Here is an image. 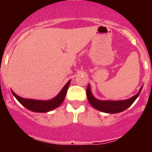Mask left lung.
I'll use <instances>...</instances> for the list:
<instances>
[{"label":"left lung","instance_id":"left-lung-1","mask_svg":"<svg viewBox=\"0 0 152 152\" xmlns=\"http://www.w3.org/2000/svg\"><path fill=\"white\" fill-rule=\"evenodd\" d=\"M143 87L140 88L139 92L137 95L132 96L130 99L125 100H117V101H112V100H99L93 95L91 90L90 84H88L87 88V96H88V102L95 109L107 113H117L122 112L128 109L132 105L134 101L137 99L139 96L140 93Z\"/></svg>","mask_w":152,"mask_h":152}]
</instances>
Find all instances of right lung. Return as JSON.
Masks as SVG:
<instances>
[{"label":"right lung","instance_id":"add662e5","mask_svg":"<svg viewBox=\"0 0 152 152\" xmlns=\"http://www.w3.org/2000/svg\"><path fill=\"white\" fill-rule=\"evenodd\" d=\"M70 81H68V83L64 86L61 91L58 93V95L56 97L53 98L49 100H37V99H24L17 95L12 90V93L15 96V98L25 108L33 112L37 113H47L49 111H51L54 109L57 108L64 100L65 95H66L67 91L70 85Z\"/></svg>","mask_w":152,"mask_h":152}]
</instances>
